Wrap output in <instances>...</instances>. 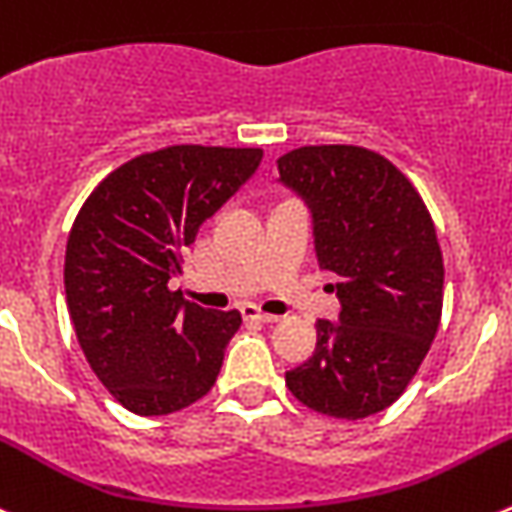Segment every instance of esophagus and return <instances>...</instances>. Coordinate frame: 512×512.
I'll return each instance as SVG.
<instances>
[{
  "label": "esophagus",
  "instance_id": "obj_1",
  "mask_svg": "<svg viewBox=\"0 0 512 512\" xmlns=\"http://www.w3.org/2000/svg\"><path fill=\"white\" fill-rule=\"evenodd\" d=\"M239 311H242V316H245L247 321H260V324H275V321H278V316L260 311V306H255V303H245Z\"/></svg>",
  "mask_w": 512,
  "mask_h": 512
}]
</instances>
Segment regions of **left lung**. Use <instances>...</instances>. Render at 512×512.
I'll return each mask as SVG.
<instances>
[{"mask_svg": "<svg viewBox=\"0 0 512 512\" xmlns=\"http://www.w3.org/2000/svg\"><path fill=\"white\" fill-rule=\"evenodd\" d=\"M278 173L311 209L316 255L342 301L339 324H316V352L285 385L311 411L367 418L403 395L439 329L434 219L413 183L367 147H298L278 158Z\"/></svg>", "mask_w": 512, "mask_h": 512, "instance_id": "left-lung-1", "label": "left lung"}]
</instances>
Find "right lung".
Here are the masks:
<instances>
[{
	"instance_id": "add662e5",
	"label": "right lung",
	"mask_w": 512,
	"mask_h": 512,
	"mask_svg": "<svg viewBox=\"0 0 512 512\" xmlns=\"http://www.w3.org/2000/svg\"><path fill=\"white\" fill-rule=\"evenodd\" d=\"M260 147L170 145L112 170L66 245V303L94 375L137 416L188 408L214 388L239 311L170 290L183 247L257 170Z\"/></svg>"
}]
</instances>
